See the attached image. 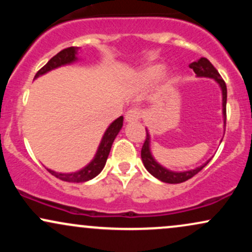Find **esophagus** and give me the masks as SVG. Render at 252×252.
Instances as JSON below:
<instances>
[{"label":"esophagus","mask_w":252,"mask_h":252,"mask_svg":"<svg viewBox=\"0 0 252 252\" xmlns=\"http://www.w3.org/2000/svg\"><path fill=\"white\" fill-rule=\"evenodd\" d=\"M141 118V111L138 109H131L126 114V121L128 123H135Z\"/></svg>","instance_id":"1"}]
</instances>
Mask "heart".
Wrapping results in <instances>:
<instances>
[{
    "label": "heart",
    "instance_id": "heart-1",
    "mask_svg": "<svg viewBox=\"0 0 252 252\" xmlns=\"http://www.w3.org/2000/svg\"><path fill=\"white\" fill-rule=\"evenodd\" d=\"M163 67L161 65H152L144 67L137 73V82L142 85H149L158 79V77L162 73Z\"/></svg>",
    "mask_w": 252,
    "mask_h": 252
}]
</instances>
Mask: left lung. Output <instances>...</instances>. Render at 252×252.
<instances>
[{"instance_id":"left-lung-1","label":"left lung","mask_w":252,"mask_h":252,"mask_svg":"<svg viewBox=\"0 0 252 252\" xmlns=\"http://www.w3.org/2000/svg\"><path fill=\"white\" fill-rule=\"evenodd\" d=\"M189 67L194 71L196 77H204V78H211V79H215L218 85L220 86L221 90V96H222V118H224V126L225 122H226V98H227V90H226V84L224 80L221 79L220 74L218 73V71L216 70L215 66L211 63L206 58H200L196 62H193L189 63ZM147 130V129H146ZM141 158H142V162L146 167V169L155 176L156 179H158L160 181L167 182V184H181V182L187 181L189 179L193 178L195 174H198L200 170L210 162V160H207L206 162L202 163L201 166L196 167L194 169L189 170H184V172H174V170H170L166 167H163L162 164H160L158 161L155 160L154 156L152 154V150H150V135L149 131L147 130V138L144 141L142 150H141Z\"/></svg>"}]
</instances>
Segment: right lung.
Returning <instances> with one entry per match:
<instances>
[{
    "mask_svg": "<svg viewBox=\"0 0 252 252\" xmlns=\"http://www.w3.org/2000/svg\"><path fill=\"white\" fill-rule=\"evenodd\" d=\"M78 51H79V47H68L65 48V50L60 51L59 53L56 54L52 59L43 66L42 68H40L37 71V73L34 77V79L39 78L42 74H46L47 72L52 70H56L58 67H62V66L70 65V63H73L78 62ZM123 126V116H120L117 120H115L110 126L108 129L104 132L102 140H100L99 146H98V149L96 152V155L92 158L91 162L86 164L85 167L82 169L77 170V172L72 173H59L54 172V170L48 169V172L51 173L52 175H54L56 178L60 179L63 181L67 182H85L91 180V179L96 178V176L102 172L104 166H105L106 160H108V156L110 150H111V146L114 143L115 138L120 132V130L122 129Z\"/></svg>",
    "mask_w": 252,
    "mask_h": 252,
    "instance_id": "1",
    "label": "right lung"
}]
</instances>
